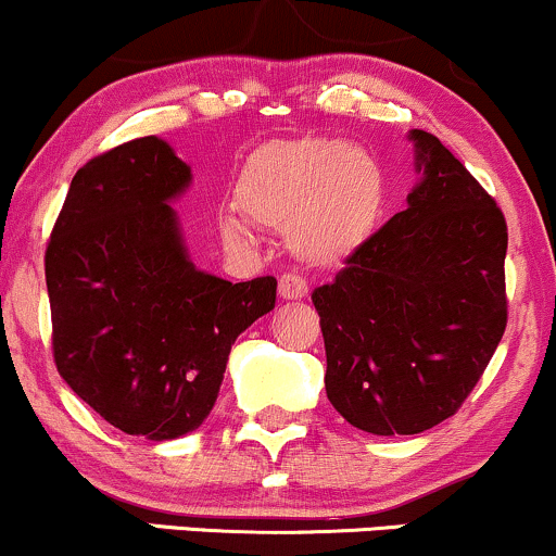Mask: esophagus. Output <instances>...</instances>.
Returning <instances> with one entry per match:
<instances>
[{
  "instance_id": "obj_1",
  "label": "esophagus",
  "mask_w": 556,
  "mask_h": 556,
  "mask_svg": "<svg viewBox=\"0 0 556 556\" xmlns=\"http://www.w3.org/2000/svg\"><path fill=\"white\" fill-rule=\"evenodd\" d=\"M279 298L285 300H303L308 298V282L295 271H287L279 277Z\"/></svg>"
}]
</instances>
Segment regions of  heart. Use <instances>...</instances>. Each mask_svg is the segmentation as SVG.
<instances>
[{
	"label": "heart",
	"mask_w": 556,
	"mask_h": 556,
	"mask_svg": "<svg viewBox=\"0 0 556 556\" xmlns=\"http://www.w3.org/2000/svg\"><path fill=\"white\" fill-rule=\"evenodd\" d=\"M387 180L368 151L334 138L271 140L242 164L235 206L253 225L290 229V245L314 264H334L368 238ZM232 240L245 238L238 219L222 222Z\"/></svg>",
	"instance_id": "heart-1"
}]
</instances>
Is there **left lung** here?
<instances>
[{
	"instance_id": "8db88e82",
	"label": "left lung",
	"mask_w": 556,
	"mask_h": 556,
	"mask_svg": "<svg viewBox=\"0 0 556 556\" xmlns=\"http://www.w3.org/2000/svg\"><path fill=\"white\" fill-rule=\"evenodd\" d=\"M424 182L316 287L327 397L355 429L420 433L455 416L507 327V222L442 140L413 130Z\"/></svg>"
}]
</instances>
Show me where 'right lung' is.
I'll list each match as a JSON object with an SVG mask.
<instances>
[{
    "mask_svg": "<svg viewBox=\"0 0 556 556\" xmlns=\"http://www.w3.org/2000/svg\"><path fill=\"white\" fill-rule=\"evenodd\" d=\"M190 167L146 136L75 172L52 238L47 290L56 371L106 424L177 439L212 413L240 331L277 303V279L198 271L167 201Z\"/></svg>",
    "mask_w": 556,
    "mask_h": 556,
    "instance_id": "1",
    "label": "right lung"
}]
</instances>
